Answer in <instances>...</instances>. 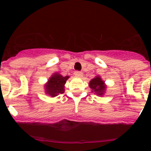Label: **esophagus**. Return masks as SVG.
Wrapping results in <instances>:
<instances>
[{"mask_svg":"<svg viewBox=\"0 0 151 151\" xmlns=\"http://www.w3.org/2000/svg\"><path fill=\"white\" fill-rule=\"evenodd\" d=\"M75 74L76 75V76H81L82 75V72H79V71H76V73H75Z\"/></svg>","mask_w":151,"mask_h":151,"instance_id":"esophagus-1","label":"esophagus"}]
</instances>
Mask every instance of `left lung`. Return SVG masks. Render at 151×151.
<instances>
[{
    "label": "left lung",
    "mask_w": 151,
    "mask_h": 151,
    "mask_svg": "<svg viewBox=\"0 0 151 151\" xmlns=\"http://www.w3.org/2000/svg\"><path fill=\"white\" fill-rule=\"evenodd\" d=\"M89 87L92 89V92L97 95H103L106 90V85L100 76H96L89 82Z\"/></svg>",
    "instance_id": "obj_1"
}]
</instances>
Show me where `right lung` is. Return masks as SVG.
Listing matches in <instances>:
<instances>
[{"mask_svg":"<svg viewBox=\"0 0 151 151\" xmlns=\"http://www.w3.org/2000/svg\"><path fill=\"white\" fill-rule=\"evenodd\" d=\"M69 76H63L59 73H54L45 85V92L51 97H56L64 93V85Z\"/></svg>","mask_w":151,"mask_h":151,"instance_id":"add662e5","label":"right lung"}]
</instances>
